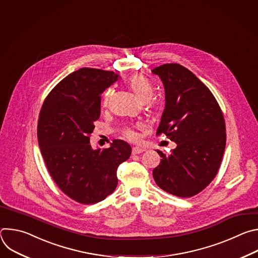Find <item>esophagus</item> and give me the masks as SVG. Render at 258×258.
Returning a JSON list of instances; mask_svg holds the SVG:
<instances>
[{
  "label": "esophagus",
  "instance_id": "obj_1",
  "mask_svg": "<svg viewBox=\"0 0 258 258\" xmlns=\"http://www.w3.org/2000/svg\"><path fill=\"white\" fill-rule=\"evenodd\" d=\"M144 151H145V149L142 148V147H134L133 150H132L133 154H140V153H142Z\"/></svg>",
  "mask_w": 258,
  "mask_h": 258
}]
</instances>
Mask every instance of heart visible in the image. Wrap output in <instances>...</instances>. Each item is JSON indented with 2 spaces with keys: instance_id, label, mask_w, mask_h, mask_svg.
<instances>
[{
  "instance_id": "b5f03b06",
  "label": "heart",
  "mask_w": 258,
  "mask_h": 258,
  "mask_svg": "<svg viewBox=\"0 0 258 258\" xmlns=\"http://www.w3.org/2000/svg\"><path fill=\"white\" fill-rule=\"evenodd\" d=\"M128 84H130L131 89L137 95V97L144 102L149 101L154 95V88H153L152 84L150 83V81L148 79L144 77L143 75H135V76L131 77L128 80ZM111 93H112V89H110V88L104 92L103 99H102V104L104 106L107 105L108 99H109L110 95H111ZM137 128H138V126H136V125H127V126L123 127V130L121 131V135L124 139L135 142L139 139Z\"/></svg>"
}]
</instances>
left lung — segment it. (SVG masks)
Returning <instances> with one entry per match:
<instances>
[{"label": "left lung", "mask_w": 258, "mask_h": 258, "mask_svg": "<svg viewBox=\"0 0 258 258\" xmlns=\"http://www.w3.org/2000/svg\"><path fill=\"white\" fill-rule=\"evenodd\" d=\"M163 83L165 108L156 135L176 143L166 155L157 150L160 164L153 177L163 191L189 198L215 177L226 147V122L210 90L189 69L176 63L152 70Z\"/></svg>", "instance_id": "left-lung-1"}]
</instances>
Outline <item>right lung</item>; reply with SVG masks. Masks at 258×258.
Instances as JSON below:
<instances>
[{
	"label": "right lung",
	"mask_w": 258,
	"mask_h": 258,
	"mask_svg": "<svg viewBox=\"0 0 258 258\" xmlns=\"http://www.w3.org/2000/svg\"><path fill=\"white\" fill-rule=\"evenodd\" d=\"M117 80L113 71L81 68L54 87L41 109L38 141L48 171L65 195L82 204L98 203L114 192L117 167L132 153L122 140L103 150H93L90 143L101 94Z\"/></svg>",
	"instance_id": "right-lung-1"
}]
</instances>
